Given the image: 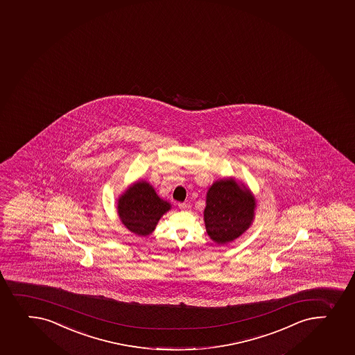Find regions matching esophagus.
Here are the masks:
<instances>
[{"label": "esophagus", "mask_w": 355, "mask_h": 355, "mask_svg": "<svg viewBox=\"0 0 355 355\" xmlns=\"http://www.w3.org/2000/svg\"><path fill=\"white\" fill-rule=\"evenodd\" d=\"M178 207H180V209H190V205H187L185 202H182V204H178Z\"/></svg>", "instance_id": "1"}]
</instances>
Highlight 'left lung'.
<instances>
[{
    "instance_id": "8db88e82",
    "label": "left lung",
    "mask_w": 355,
    "mask_h": 355,
    "mask_svg": "<svg viewBox=\"0 0 355 355\" xmlns=\"http://www.w3.org/2000/svg\"><path fill=\"white\" fill-rule=\"evenodd\" d=\"M255 209V196L245 183L234 177L216 180L206 193V232L218 245L235 241L252 226Z\"/></svg>"
}]
</instances>
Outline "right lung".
Masks as SVG:
<instances>
[{
  "mask_svg": "<svg viewBox=\"0 0 355 355\" xmlns=\"http://www.w3.org/2000/svg\"><path fill=\"white\" fill-rule=\"evenodd\" d=\"M171 204L162 199L146 180L130 184L117 199V216L122 225L134 234L148 236L158 221L171 209Z\"/></svg>",
  "mask_w": 355,
  "mask_h": 355,
  "instance_id": "right-lung-1",
  "label": "right lung"
}]
</instances>
